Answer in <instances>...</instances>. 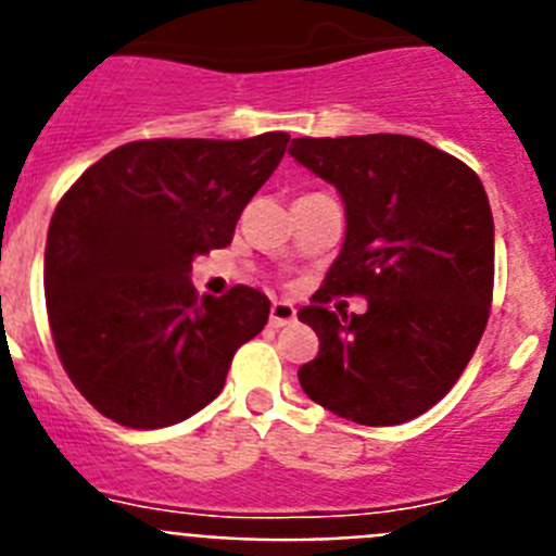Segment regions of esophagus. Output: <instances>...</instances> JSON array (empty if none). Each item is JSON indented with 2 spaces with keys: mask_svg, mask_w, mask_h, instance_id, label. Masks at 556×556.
<instances>
[{
  "mask_svg": "<svg viewBox=\"0 0 556 556\" xmlns=\"http://www.w3.org/2000/svg\"><path fill=\"white\" fill-rule=\"evenodd\" d=\"M298 320V308L292 303H283V301H275L273 308H269V326L273 328H283V326H292Z\"/></svg>",
  "mask_w": 556,
  "mask_h": 556,
  "instance_id": "34e87169",
  "label": "esophagus"
}]
</instances>
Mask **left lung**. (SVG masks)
Segmentation results:
<instances>
[{
    "label": "left lung",
    "mask_w": 556,
    "mask_h": 556,
    "mask_svg": "<svg viewBox=\"0 0 556 556\" xmlns=\"http://www.w3.org/2000/svg\"><path fill=\"white\" fill-rule=\"evenodd\" d=\"M292 159L337 186L348 233L312 306L320 353L298 370L314 404L397 426L448 395L493 303V211L479 175L429 141L370 132L294 139ZM362 293L365 315L327 308Z\"/></svg>",
    "instance_id": "left-lung-1"
}]
</instances>
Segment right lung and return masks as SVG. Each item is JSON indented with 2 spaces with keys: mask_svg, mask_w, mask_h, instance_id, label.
<instances>
[{
  "mask_svg": "<svg viewBox=\"0 0 556 556\" xmlns=\"http://www.w3.org/2000/svg\"><path fill=\"white\" fill-rule=\"evenodd\" d=\"M287 141H130L61 198L43 253L49 328L72 384L113 424L164 429L208 406L267 326V294L239 283L200 298L189 273L228 248Z\"/></svg>",
  "mask_w": 556,
  "mask_h": 556,
  "instance_id": "1",
  "label": "right lung"
}]
</instances>
